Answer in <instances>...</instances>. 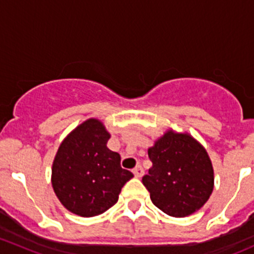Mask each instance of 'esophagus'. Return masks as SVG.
Returning <instances> with one entry per match:
<instances>
[{
	"mask_svg": "<svg viewBox=\"0 0 254 254\" xmlns=\"http://www.w3.org/2000/svg\"><path fill=\"white\" fill-rule=\"evenodd\" d=\"M132 173H134V176L136 177V178H140V177H142L143 170H142L141 166H137V167H135L134 170H132Z\"/></svg>",
	"mask_w": 254,
	"mask_h": 254,
	"instance_id": "1",
	"label": "esophagus"
}]
</instances>
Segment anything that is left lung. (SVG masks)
I'll return each mask as SVG.
<instances>
[{
  "mask_svg": "<svg viewBox=\"0 0 254 254\" xmlns=\"http://www.w3.org/2000/svg\"><path fill=\"white\" fill-rule=\"evenodd\" d=\"M147 152L152 167L142 183L152 203L173 217L201 209L214 189V168L204 146L188 132L170 129Z\"/></svg>",
  "mask_w": 254,
  "mask_h": 254,
  "instance_id": "left-lung-1",
  "label": "left lung"
}]
</instances>
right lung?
I'll return each mask as SVG.
<instances>
[{
  "instance_id": "1",
  "label": "right lung",
  "mask_w": 254,
  "mask_h": 254,
  "mask_svg": "<svg viewBox=\"0 0 254 254\" xmlns=\"http://www.w3.org/2000/svg\"><path fill=\"white\" fill-rule=\"evenodd\" d=\"M111 134L101 120H84L59 146L51 168L54 191L68 211L82 217L103 214L132 178L120 155L107 147Z\"/></svg>"
}]
</instances>
